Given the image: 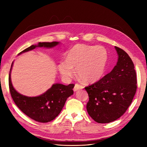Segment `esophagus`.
Instances as JSON below:
<instances>
[{"label":"esophagus","mask_w":147,"mask_h":147,"mask_svg":"<svg viewBox=\"0 0 147 147\" xmlns=\"http://www.w3.org/2000/svg\"><path fill=\"white\" fill-rule=\"evenodd\" d=\"M83 88V86L82 85H80V84H75V86H74V88H73V90L74 92L77 91V90H81Z\"/></svg>","instance_id":"esophagus-1"}]
</instances>
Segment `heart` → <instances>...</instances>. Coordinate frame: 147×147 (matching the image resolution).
Masks as SVG:
<instances>
[{"label": "heart", "mask_w": 147, "mask_h": 147, "mask_svg": "<svg viewBox=\"0 0 147 147\" xmlns=\"http://www.w3.org/2000/svg\"><path fill=\"white\" fill-rule=\"evenodd\" d=\"M107 59V52L102 46L76 45L68 52L66 61L59 63V70L64 78L69 80L76 68L77 75L83 82H95L104 74Z\"/></svg>", "instance_id": "b5f03b06"}]
</instances>
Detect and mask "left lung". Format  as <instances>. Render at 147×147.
Here are the masks:
<instances>
[{
  "instance_id": "8db88e82",
  "label": "left lung",
  "mask_w": 147,
  "mask_h": 147,
  "mask_svg": "<svg viewBox=\"0 0 147 147\" xmlns=\"http://www.w3.org/2000/svg\"><path fill=\"white\" fill-rule=\"evenodd\" d=\"M117 64L111 73L85 87L89 100L86 110L98 123H109L124 114L131 104L137 88L135 65L127 53L115 47Z\"/></svg>"
}]
</instances>
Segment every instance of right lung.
<instances>
[{"label":"right lung","mask_w":147,"mask_h":147,"mask_svg":"<svg viewBox=\"0 0 147 147\" xmlns=\"http://www.w3.org/2000/svg\"><path fill=\"white\" fill-rule=\"evenodd\" d=\"M59 44L57 42H39L37 45H32L24 49L19 54L39 47L51 48ZM11 64L9 75V86L11 95L14 103L20 110L32 119L40 123H48L54 120L62 111L67 98L73 94L74 85L54 84L43 94L35 97L24 96L16 91L11 80Z\"/></svg>","instance_id":"1"}]
</instances>
